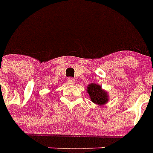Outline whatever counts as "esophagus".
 <instances>
[{
    "instance_id": "esophagus-1",
    "label": "esophagus",
    "mask_w": 153,
    "mask_h": 153,
    "mask_svg": "<svg viewBox=\"0 0 153 153\" xmlns=\"http://www.w3.org/2000/svg\"><path fill=\"white\" fill-rule=\"evenodd\" d=\"M75 82V80L72 78H68V83L69 84H74Z\"/></svg>"
}]
</instances>
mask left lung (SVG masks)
<instances>
[{
  "mask_svg": "<svg viewBox=\"0 0 153 153\" xmlns=\"http://www.w3.org/2000/svg\"><path fill=\"white\" fill-rule=\"evenodd\" d=\"M87 92L89 93L90 99L93 102L97 105H102L107 103L108 97L107 93L102 90L101 87L96 84H90L87 87Z\"/></svg>",
  "mask_w": 153,
  "mask_h": 153,
  "instance_id": "8db88e82",
  "label": "left lung"
}]
</instances>
